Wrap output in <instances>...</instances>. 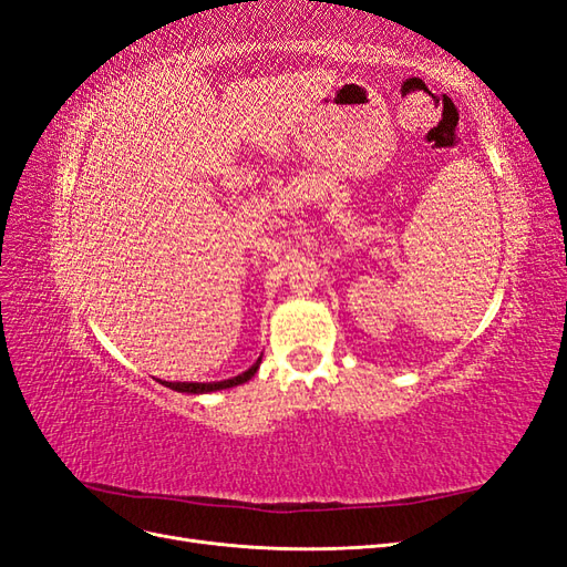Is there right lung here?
Instances as JSON below:
<instances>
[{
	"label": "right lung",
	"instance_id": "obj_1",
	"mask_svg": "<svg viewBox=\"0 0 567 567\" xmlns=\"http://www.w3.org/2000/svg\"><path fill=\"white\" fill-rule=\"evenodd\" d=\"M260 362H262V357H257V362L248 369V371H244V373H238V375H234V379H227V381H213V383H169V381H161L165 388H169V390H177V392H188V394H203V392H215V390H227V388H234V385H241V383H246V381H250L252 375H255V371L260 369Z\"/></svg>",
	"mask_w": 567,
	"mask_h": 567
}]
</instances>
